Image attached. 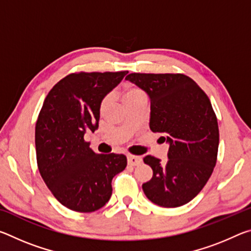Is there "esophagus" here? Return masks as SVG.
<instances>
[{"instance_id":"esophagus-1","label":"esophagus","mask_w":251,"mask_h":251,"mask_svg":"<svg viewBox=\"0 0 251 251\" xmlns=\"http://www.w3.org/2000/svg\"><path fill=\"white\" fill-rule=\"evenodd\" d=\"M127 161H128V165H130V166H137V165L142 163L143 159H142V157H139V156L129 155L128 157H127Z\"/></svg>"}]
</instances>
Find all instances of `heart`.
Returning <instances> with one entry per match:
<instances>
[{
  "instance_id": "1",
  "label": "heart",
  "mask_w": 251,
  "mask_h": 251,
  "mask_svg": "<svg viewBox=\"0 0 251 251\" xmlns=\"http://www.w3.org/2000/svg\"><path fill=\"white\" fill-rule=\"evenodd\" d=\"M141 96H144L143 91L139 90L138 87L133 86V85H128V86H126L124 88V91H123L122 100H123V103H126V101L133 100L137 99V97H141ZM107 105H108V99L106 97V99L101 100L100 110H105L106 107H107Z\"/></svg>"
}]
</instances>
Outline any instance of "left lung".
Listing matches in <instances>:
<instances>
[{"label": "left lung", "instance_id": "8db88e82", "mask_svg": "<svg viewBox=\"0 0 251 251\" xmlns=\"http://www.w3.org/2000/svg\"><path fill=\"white\" fill-rule=\"evenodd\" d=\"M125 79L150 97L151 129L163 133L160 138L169 145L166 163L151 155L144 158L152 169L144 194L161 207L185 205L201 193L217 161L219 129L210 100L184 74L131 73Z\"/></svg>", "mask_w": 251, "mask_h": 251}]
</instances>
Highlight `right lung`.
<instances>
[{
    "label": "right lung",
    "mask_w": 251,
    "mask_h": 251,
    "mask_svg": "<svg viewBox=\"0 0 251 251\" xmlns=\"http://www.w3.org/2000/svg\"><path fill=\"white\" fill-rule=\"evenodd\" d=\"M127 72L70 74L46 96L35 126L37 166L54 197L71 210L92 212L112 196L125 155L96 154L84 141L99 128L101 100Z\"/></svg>",
    "instance_id": "add662e5"
}]
</instances>
